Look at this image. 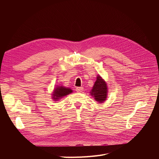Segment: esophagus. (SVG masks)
Returning <instances> with one entry per match:
<instances>
[{"instance_id":"obj_1","label":"esophagus","mask_w":159,"mask_h":159,"mask_svg":"<svg viewBox=\"0 0 159 159\" xmlns=\"http://www.w3.org/2000/svg\"><path fill=\"white\" fill-rule=\"evenodd\" d=\"M83 89H84L83 87H78V88H76V91H77V92H82Z\"/></svg>"}]
</instances>
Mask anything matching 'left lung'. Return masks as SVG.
Masks as SVG:
<instances>
[{
	"mask_svg": "<svg viewBox=\"0 0 159 159\" xmlns=\"http://www.w3.org/2000/svg\"><path fill=\"white\" fill-rule=\"evenodd\" d=\"M90 94L93 97L96 101L100 103L104 102L106 100L107 95V84L99 75H97V80L90 91Z\"/></svg>",
	"mask_w": 159,
	"mask_h": 159,
	"instance_id": "obj_1",
	"label": "left lung"
}]
</instances>
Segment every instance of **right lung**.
I'll list each match as a JSON object with an SVG mask.
<instances>
[{"instance_id": "add662e5", "label": "right lung", "mask_w": 159, "mask_h": 159, "mask_svg": "<svg viewBox=\"0 0 159 159\" xmlns=\"http://www.w3.org/2000/svg\"><path fill=\"white\" fill-rule=\"evenodd\" d=\"M73 92V90L70 88L64 87L63 86H57L52 93V99L55 101H58L64 96L68 95Z\"/></svg>"}]
</instances>
